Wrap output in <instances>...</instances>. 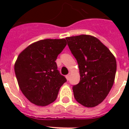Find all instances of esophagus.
<instances>
[{"mask_svg":"<svg viewBox=\"0 0 129 129\" xmlns=\"http://www.w3.org/2000/svg\"><path fill=\"white\" fill-rule=\"evenodd\" d=\"M66 79H67V80L68 81L69 80H70V74H68L66 76Z\"/></svg>","mask_w":129,"mask_h":129,"instance_id":"34e87169","label":"esophagus"}]
</instances>
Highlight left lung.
I'll return each instance as SVG.
<instances>
[{"instance_id":"obj_1","label":"left lung","mask_w":129,"mask_h":129,"mask_svg":"<svg viewBox=\"0 0 129 129\" xmlns=\"http://www.w3.org/2000/svg\"><path fill=\"white\" fill-rule=\"evenodd\" d=\"M66 39L78 63L80 75V82L72 88L75 99L86 107L96 106L106 98L113 86L116 59L94 36L80 35Z\"/></svg>"}]
</instances>
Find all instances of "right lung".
Returning <instances> with one entry per match:
<instances>
[{
	"instance_id": "obj_1",
	"label": "right lung",
	"mask_w": 129,
	"mask_h": 129,
	"mask_svg": "<svg viewBox=\"0 0 129 129\" xmlns=\"http://www.w3.org/2000/svg\"><path fill=\"white\" fill-rule=\"evenodd\" d=\"M65 39L36 41L21 51L15 72L21 92L33 104L44 106L56 100L66 79L57 70V57L66 46Z\"/></svg>"
}]
</instances>
